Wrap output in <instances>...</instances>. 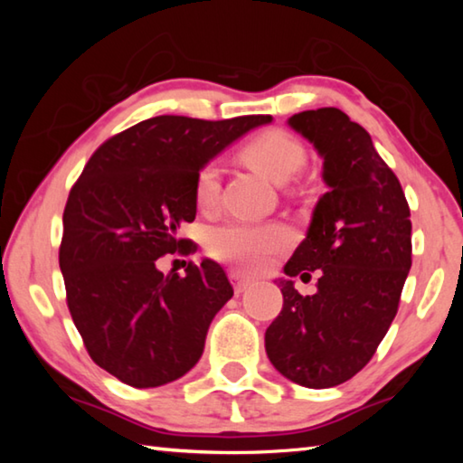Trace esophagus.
I'll return each instance as SVG.
<instances>
[{
    "instance_id": "34e87169",
    "label": "esophagus",
    "mask_w": 463,
    "mask_h": 463,
    "mask_svg": "<svg viewBox=\"0 0 463 463\" xmlns=\"http://www.w3.org/2000/svg\"><path fill=\"white\" fill-rule=\"evenodd\" d=\"M229 278H231V281H232L234 292H237V294H242L250 284H253V281L242 276V273L237 271V269H231V271H229Z\"/></svg>"
}]
</instances>
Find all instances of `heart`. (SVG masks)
I'll return each mask as SVG.
<instances>
[{
	"mask_svg": "<svg viewBox=\"0 0 463 463\" xmlns=\"http://www.w3.org/2000/svg\"><path fill=\"white\" fill-rule=\"evenodd\" d=\"M242 156L278 184L288 182L307 165V151L302 143L286 130H268L255 137L242 148ZM218 194H221V167L218 163H206L194 182L195 202L202 208H210L216 203ZM289 241L292 234L281 224L231 221L213 226L206 232L210 255L249 271L268 265L278 250L289 245Z\"/></svg>",
	"mask_w": 463,
	"mask_h": 463,
	"instance_id": "heart-1",
	"label": "heart"
}]
</instances>
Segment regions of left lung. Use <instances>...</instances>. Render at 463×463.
<instances>
[{"mask_svg":"<svg viewBox=\"0 0 463 463\" xmlns=\"http://www.w3.org/2000/svg\"><path fill=\"white\" fill-rule=\"evenodd\" d=\"M288 124L323 156L328 192L278 281L284 307L265 351L284 378L333 388L364 370L396 317L412 263L411 210L372 137L339 108L307 109ZM312 270L317 294L302 297L291 278Z\"/></svg>","mask_w":463,"mask_h":463,"instance_id":"left-lung-1","label":"left lung"}]
</instances>
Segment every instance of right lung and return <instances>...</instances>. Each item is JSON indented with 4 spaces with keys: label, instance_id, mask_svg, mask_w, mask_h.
Masks as SVG:
<instances>
[{
    "label": "right lung",
    "instance_id": "add662e5",
    "mask_svg": "<svg viewBox=\"0 0 463 463\" xmlns=\"http://www.w3.org/2000/svg\"><path fill=\"white\" fill-rule=\"evenodd\" d=\"M269 122L155 116L108 138L71 187L59 249L67 307L90 357L114 378L156 388L198 364L232 286L213 260L187 263L185 276H163L156 260L195 250L175 237L195 218V175Z\"/></svg>",
    "mask_w": 463,
    "mask_h": 463
}]
</instances>
